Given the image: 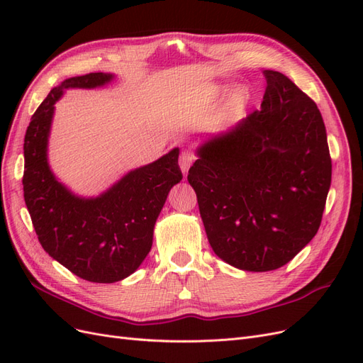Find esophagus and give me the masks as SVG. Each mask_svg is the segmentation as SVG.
I'll return each mask as SVG.
<instances>
[{
    "label": "esophagus",
    "instance_id": "esophagus-1",
    "mask_svg": "<svg viewBox=\"0 0 363 363\" xmlns=\"http://www.w3.org/2000/svg\"><path fill=\"white\" fill-rule=\"evenodd\" d=\"M194 160H195V157H194V155H192L191 151H183V152H182L180 159H179V164H180V169H182V172H183V175L188 174L189 168L192 167Z\"/></svg>",
    "mask_w": 363,
    "mask_h": 363
}]
</instances>
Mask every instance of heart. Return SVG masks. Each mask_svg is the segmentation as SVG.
Here are the masks:
<instances>
[{"label":"heart","mask_w":363,"mask_h":363,"mask_svg":"<svg viewBox=\"0 0 363 363\" xmlns=\"http://www.w3.org/2000/svg\"><path fill=\"white\" fill-rule=\"evenodd\" d=\"M235 106H238V101H235Z\"/></svg>","instance_id":"b5f03b06"}]
</instances>
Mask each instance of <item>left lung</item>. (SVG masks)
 <instances>
[{"mask_svg": "<svg viewBox=\"0 0 363 363\" xmlns=\"http://www.w3.org/2000/svg\"><path fill=\"white\" fill-rule=\"evenodd\" d=\"M259 111L196 148L188 180L206 235L228 265H286L321 224L332 160L316 104L286 75L265 71Z\"/></svg>", "mask_w": 363, "mask_h": 363, "instance_id": "obj_1", "label": "left lung"}]
</instances>
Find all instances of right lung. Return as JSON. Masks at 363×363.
<instances>
[{
    "label": "right lung",
    "mask_w": 363,
    "mask_h": 363,
    "mask_svg": "<svg viewBox=\"0 0 363 363\" xmlns=\"http://www.w3.org/2000/svg\"><path fill=\"white\" fill-rule=\"evenodd\" d=\"M115 77L91 72L63 80L31 116L24 139V199L39 242L65 268L92 283L124 280L140 267L167 196L183 179L179 148L128 171L96 196L77 195L54 175L48 162L54 104L65 91L103 87Z\"/></svg>",
    "instance_id": "obj_1"
}]
</instances>
